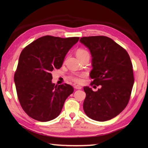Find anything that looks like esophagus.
I'll return each instance as SVG.
<instances>
[{
    "mask_svg": "<svg viewBox=\"0 0 148 148\" xmlns=\"http://www.w3.org/2000/svg\"><path fill=\"white\" fill-rule=\"evenodd\" d=\"M74 88L76 89V90H80V89L82 88V87H81L79 85H75L74 86Z\"/></svg>",
    "mask_w": 148,
    "mask_h": 148,
    "instance_id": "obj_1",
    "label": "esophagus"
}]
</instances>
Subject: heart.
<instances>
[{
  "instance_id": "1",
  "label": "heart",
  "mask_w": 148,
  "mask_h": 148,
  "mask_svg": "<svg viewBox=\"0 0 148 148\" xmlns=\"http://www.w3.org/2000/svg\"><path fill=\"white\" fill-rule=\"evenodd\" d=\"M86 55H89L88 52L84 49H79L77 50L76 55L78 58L83 57ZM86 76L85 74H72L70 76L71 79L77 83H81L83 81V78Z\"/></svg>"
}]
</instances>
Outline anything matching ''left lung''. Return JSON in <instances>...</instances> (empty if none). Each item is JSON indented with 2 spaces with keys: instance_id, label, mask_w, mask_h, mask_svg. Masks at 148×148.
<instances>
[{
  "instance_id": "left-lung-1",
  "label": "left lung",
  "mask_w": 148,
  "mask_h": 148,
  "mask_svg": "<svg viewBox=\"0 0 148 148\" xmlns=\"http://www.w3.org/2000/svg\"><path fill=\"white\" fill-rule=\"evenodd\" d=\"M80 42L89 48L93 58L91 86H101L97 92L84 87V111L94 120H109L118 116L129 102L134 83L130 56L123 47L106 36L83 37Z\"/></svg>"
}]
</instances>
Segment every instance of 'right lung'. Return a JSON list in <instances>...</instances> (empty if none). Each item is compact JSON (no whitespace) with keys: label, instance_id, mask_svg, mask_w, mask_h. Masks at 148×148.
Masks as SVG:
<instances>
[{"label":"right lung","instance_id":"right-lung-1","mask_svg":"<svg viewBox=\"0 0 148 148\" xmlns=\"http://www.w3.org/2000/svg\"><path fill=\"white\" fill-rule=\"evenodd\" d=\"M79 39L45 36L22 50L14 80L19 102L30 118L43 122L56 118L73 93L70 84L52 83L51 72L62 67L66 54Z\"/></svg>","mask_w":148,"mask_h":148}]
</instances>
